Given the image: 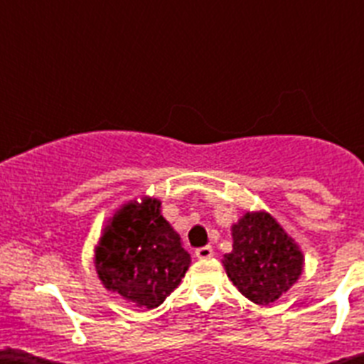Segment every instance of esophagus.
I'll list each match as a JSON object with an SVG mask.
<instances>
[{
    "label": "esophagus",
    "instance_id": "obj_1",
    "mask_svg": "<svg viewBox=\"0 0 364 364\" xmlns=\"http://www.w3.org/2000/svg\"><path fill=\"white\" fill-rule=\"evenodd\" d=\"M195 255H197V259H200V260L211 259V257H213V247L211 246L198 247V250H195Z\"/></svg>",
    "mask_w": 364,
    "mask_h": 364
}]
</instances>
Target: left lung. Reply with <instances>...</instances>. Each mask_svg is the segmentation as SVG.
<instances>
[{
  "label": "left lung",
  "mask_w": 364,
  "mask_h": 364,
  "mask_svg": "<svg viewBox=\"0 0 364 364\" xmlns=\"http://www.w3.org/2000/svg\"><path fill=\"white\" fill-rule=\"evenodd\" d=\"M233 250L222 264L240 294L255 304L281 299L301 277L304 255L268 211H247L231 226Z\"/></svg>",
  "instance_id": "1"
}]
</instances>
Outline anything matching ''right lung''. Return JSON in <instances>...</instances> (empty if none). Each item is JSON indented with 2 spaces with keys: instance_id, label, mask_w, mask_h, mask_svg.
Returning <instances> with one entry per match:
<instances>
[{
  "instance_id": "right-lung-1",
  "label": "right lung",
  "mask_w": 364,
  "mask_h": 364,
  "mask_svg": "<svg viewBox=\"0 0 364 364\" xmlns=\"http://www.w3.org/2000/svg\"><path fill=\"white\" fill-rule=\"evenodd\" d=\"M160 208L162 202L153 197L124 204L109 218L95 247L104 288L146 310L160 306L191 264Z\"/></svg>"
}]
</instances>
